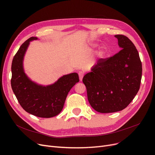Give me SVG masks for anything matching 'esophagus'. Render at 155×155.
<instances>
[{
	"mask_svg": "<svg viewBox=\"0 0 155 155\" xmlns=\"http://www.w3.org/2000/svg\"><path fill=\"white\" fill-rule=\"evenodd\" d=\"M78 74H79V80H80V81H82V79H83V76H84V73H83V72L80 71V72H79Z\"/></svg>",
	"mask_w": 155,
	"mask_h": 155,
	"instance_id": "34e87169",
	"label": "esophagus"
}]
</instances>
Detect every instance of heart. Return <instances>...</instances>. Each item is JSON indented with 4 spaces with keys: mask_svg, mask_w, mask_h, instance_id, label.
Instances as JSON below:
<instances>
[{
    "mask_svg": "<svg viewBox=\"0 0 155 155\" xmlns=\"http://www.w3.org/2000/svg\"><path fill=\"white\" fill-rule=\"evenodd\" d=\"M101 54H103V51H101Z\"/></svg>",
    "mask_w": 155,
    "mask_h": 155,
    "instance_id": "b5f03b06",
    "label": "heart"
}]
</instances>
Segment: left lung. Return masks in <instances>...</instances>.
Segmentation results:
<instances>
[{
  "mask_svg": "<svg viewBox=\"0 0 155 155\" xmlns=\"http://www.w3.org/2000/svg\"><path fill=\"white\" fill-rule=\"evenodd\" d=\"M121 50L112 57L100 59L84 76L89 104L101 113L122 110L138 93L142 66L138 51L127 37L116 35Z\"/></svg>",
  "mask_w": 155,
  "mask_h": 155,
  "instance_id": "left-lung-1",
  "label": "left lung"
}]
</instances>
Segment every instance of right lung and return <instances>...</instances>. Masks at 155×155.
<instances>
[{
  "label": "right lung",
  "instance_id": "1",
  "mask_svg": "<svg viewBox=\"0 0 155 155\" xmlns=\"http://www.w3.org/2000/svg\"><path fill=\"white\" fill-rule=\"evenodd\" d=\"M31 37L22 43L13 57L12 64L11 85L23 109L40 118H51L62 110L69 91L79 82L77 73L64 75L52 85H40L31 81L23 69V59Z\"/></svg>",
  "mask_w": 155,
  "mask_h": 155
}]
</instances>
